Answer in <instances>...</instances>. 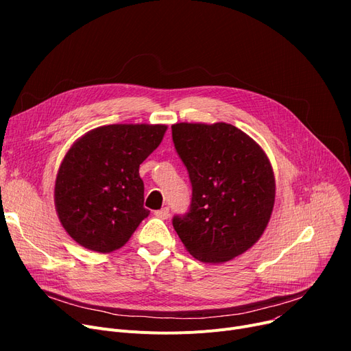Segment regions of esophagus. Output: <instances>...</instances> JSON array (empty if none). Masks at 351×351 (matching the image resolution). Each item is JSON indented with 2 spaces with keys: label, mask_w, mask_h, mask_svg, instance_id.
<instances>
[{
  "label": "esophagus",
  "mask_w": 351,
  "mask_h": 351,
  "mask_svg": "<svg viewBox=\"0 0 351 351\" xmlns=\"http://www.w3.org/2000/svg\"><path fill=\"white\" fill-rule=\"evenodd\" d=\"M155 216L159 219H168L169 217V209L168 208H162L159 210H155Z\"/></svg>",
  "instance_id": "34e87169"
}]
</instances>
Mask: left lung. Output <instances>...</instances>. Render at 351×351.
<instances>
[{
	"label": "left lung",
	"instance_id": "8db88e82",
	"mask_svg": "<svg viewBox=\"0 0 351 351\" xmlns=\"http://www.w3.org/2000/svg\"><path fill=\"white\" fill-rule=\"evenodd\" d=\"M175 149L192 183L186 215L172 223L182 243L204 263H225L263 234L276 182L259 143L225 122L172 125Z\"/></svg>",
	"mask_w": 351,
	"mask_h": 351
}]
</instances>
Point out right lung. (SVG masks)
<instances>
[{"label":"right lung","mask_w":351,"mask_h":351,"mask_svg":"<svg viewBox=\"0 0 351 351\" xmlns=\"http://www.w3.org/2000/svg\"><path fill=\"white\" fill-rule=\"evenodd\" d=\"M166 129L105 125L73 142L55 179L53 200L61 225L78 245L114 252L149 215L143 208L139 165L159 146Z\"/></svg>","instance_id":"1"}]
</instances>
